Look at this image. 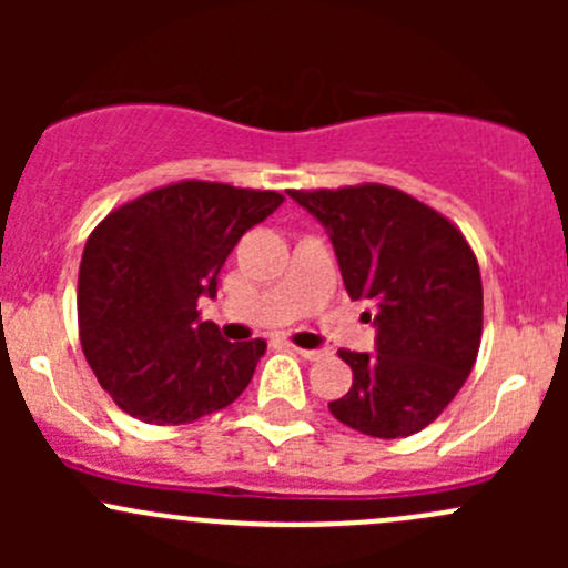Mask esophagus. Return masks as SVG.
Wrapping results in <instances>:
<instances>
[{
	"label": "esophagus",
	"instance_id": "34e87169",
	"mask_svg": "<svg viewBox=\"0 0 568 568\" xmlns=\"http://www.w3.org/2000/svg\"><path fill=\"white\" fill-rule=\"evenodd\" d=\"M296 354H300V357H305V359H321L324 357V352H318V348H294Z\"/></svg>",
	"mask_w": 568,
	"mask_h": 568
}]
</instances>
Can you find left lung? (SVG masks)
<instances>
[{
    "label": "left lung",
    "instance_id": "obj_1",
    "mask_svg": "<svg viewBox=\"0 0 568 568\" xmlns=\"http://www.w3.org/2000/svg\"><path fill=\"white\" fill-rule=\"evenodd\" d=\"M288 194L329 233L348 296L374 307L376 352H337L354 379L329 412L368 437L423 432L478 357L484 285L473 247L448 216L385 183Z\"/></svg>",
    "mask_w": 568,
    "mask_h": 568
}]
</instances>
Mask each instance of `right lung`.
I'll return each instance as SVG.
<instances>
[{"label": "right lung", "instance_id": "add662e5", "mask_svg": "<svg viewBox=\"0 0 568 568\" xmlns=\"http://www.w3.org/2000/svg\"><path fill=\"white\" fill-rule=\"evenodd\" d=\"M272 189L178 181L101 220L79 266V337L109 398L142 423L181 426L244 393L266 341L231 343L200 296L239 239L280 209Z\"/></svg>", "mask_w": 568, "mask_h": 568}]
</instances>
